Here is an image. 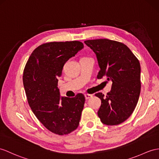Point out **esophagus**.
Returning a JSON list of instances; mask_svg holds the SVG:
<instances>
[{
    "label": "esophagus",
    "instance_id": "34e87169",
    "mask_svg": "<svg viewBox=\"0 0 159 159\" xmlns=\"http://www.w3.org/2000/svg\"><path fill=\"white\" fill-rule=\"evenodd\" d=\"M92 94H85V97H86V99H89L92 97Z\"/></svg>",
    "mask_w": 159,
    "mask_h": 159
}]
</instances>
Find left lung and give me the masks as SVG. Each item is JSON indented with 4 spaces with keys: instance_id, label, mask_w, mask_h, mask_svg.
Returning a JSON list of instances; mask_svg holds the SVG:
<instances>
[{
    "instance_id": "1",
    "label": "left lung",
    "mask_w": 159,
    "mask_h": 159,
    "mask_svg": "<svg viewBox=\"0 0 159 159\" xmlns=\"http://www.w3.org/2000/svg\"><path fill=\"white\" fill-rule=\"evenodd\" d=\"M96 54L100 68L97 78L105 77L112 82V89L101 100L98 116L102 123L115 125L124 122L132 114L141 90L140 64L131 50L122 42L109 39L84 41Z\"/></svg>"
}]
</instances>
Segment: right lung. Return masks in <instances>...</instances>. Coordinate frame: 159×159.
<instances>
[{
  "mask_svg": "<svg viewBox=\"0 0 159 159\" xmlns=\"http://www.w3.org/2000/svg\"><path fill=\"white\" fill-rule=\"evenodd\" d=\"M80 41L51 42L40 45L31 54L23 74L29 105L46 129L67 135L77 128L85 102L82 93L61 97L58 77L65 63L82 49Z\"/></svg>",
  "mask_w": 159,
  "mask_h": 159,
  "instance_id": "obj_1",
  "label": "right lung"
}]
</instances>
